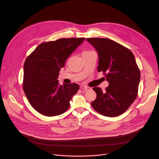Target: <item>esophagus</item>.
I'll return each instance as SVG.
<instances>
[{
  "instance_id": "esophagus-1",
  "label": "esophagus",
  "mask_w": 159,
  "mask_h": 159,
  "mask_svg": "<svg viewBox=\"0 0 159 159\" xmlns=\"http://www.w3.org/2000/svg\"><path fill=\"white\" fill-rule=\"evenodd\" d=\"M80 89H81L82 90H85V91H87V90H90V89H91V88L89 87H87V86H81V87H80Z\"/></svg>"
}]
</instances>
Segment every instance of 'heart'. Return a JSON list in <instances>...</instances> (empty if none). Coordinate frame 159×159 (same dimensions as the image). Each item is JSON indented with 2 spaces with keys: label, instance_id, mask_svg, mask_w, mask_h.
Instances as JSON below:
<instances>
[{
  "label": "heart",
  "instance_id": "heart-1",
  "mask_svg": "<svg viewBox=\"0 0 159 159\" xmlns=\"http://www.w3.org/2000/svg\"><path fill=\"white\" fill-rule=\"evenodd\" d=\"M91 51H84L82 53H89V52H90Z\"/></svg>",
  "mask_w": 159,
  "mask_h": 159
}]
</instances>
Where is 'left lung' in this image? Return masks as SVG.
Listing matches in <instances>:
<instances>
[{
  "mask_svg": "<svg viewBox=\"0 0 159 159\" xmlns=\"http://www.w3.org/2000/svg\"><path fill=\"white\" fill-rule=\"evenodd\" d=\"M86 40L98 53V71L102 72L109 83L105 92L100 87L93 88L97 97L91 106L103 116H120L138 96L140 72L134 57L129 49L111 39L92 38Z\"/></svg>",
  "mask_w": 159,
  "mask_h": 159,
  "instance_id": "obj_1",
  "label": "left lung"
}]
</instances>
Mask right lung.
I'll list each match as a JSON object with an SVG mask.
<instances>
[{"label":"right lung","instance_id":"obj_1","mask_svg":"<svg viewBox=\"0 0 159 159\" xmlns=\"http://www.w3.org/2000/svg\"><path fill=\"white\" fill-rule=\"evenodd\" d=\"M84 39L71 38L43 42L27 57L22 87L29 102L40 114L58 116L69 108L70 101L79 85H59L57 79L66 58Z\"/></svg>","mask_w":159,"mask_h":159}]
</instances>
